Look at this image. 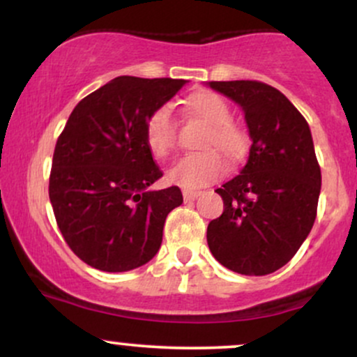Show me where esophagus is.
<instances>
[{
  "label": "esophagus",
  "mask_w": 357,
  "mask_h": 357,
  "mask_svg": "<svg viewBox=\"0 0 357 357\" xmlns=\"http://www.w3.org/2000/svg\"><path fill=\"white\" fill-rule=\"evenodd\" d=\"M199 195H202V191H191V190H184L183 191L184 202H192V199L198 198Z\"/></svg>",
  "instance_id": "esophagus-1"
}]
</instances>
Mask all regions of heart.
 I'll use <instances>...</instances> for the list:
<instances>
[{
  "label": "heart",
  "mask_w": 357,
  "mask_h": 357,
  "mask_svg": "<svg viewBox=\"0 0 357 357\" xmlns=\"http://www.w3.org/2000/svg\"><path fill=\"white\" fill-rule=\"evenodd\" d=\"M186 107L195 117L208 124L199 147L203 151L184 155L169 173V179L184 188H202L221 178L227 171L221 151L230 161L247 154L250 137L243 126L230 119L228 104L215 92H195L188 97ZM144 139L155 158L166 159L176 151V122L169 105L151 110L144 122Z\"/></svg>",
  "instance_id": "heart-1"
}]
</instances>
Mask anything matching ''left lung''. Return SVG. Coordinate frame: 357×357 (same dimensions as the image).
Here are the masks:
<instances>
[{"label":"left lung","mask_w":357,"mask_h":357,"mask_svg":"<svg viewBox=\"0 0 357 357\" xmlns=\"http://www.w3.org/2000/svg\"><path fill=\"white\" fill-rule=\"evenodd\" d=\"M210 87L243 109L253 142L240 174L216 190L223 213L208 225V247L233 272L267 275L296 255L317 216L321 166L309 124L264 82H210Z\"/></svg>","instance_id":"1"}]
</instances>
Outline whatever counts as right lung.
<instances>
[{
    "instance_id": "right-lung-1",
    "label": "right lung",
    "mask_w": 357,
    "mask_h": 357,
    "mask_svg": "<svg viewBox=\"0 0 357 357\" xmlns=\"http://www.w3.org/2000/svg\"><path fill=\"white\" fill-rule=\"evenodd\" d=\"M183 79L122 75L84 97L56 139L48 195L61 236L90 267L127 272L158 253L181 190L147 191L162 171L146 144L151 110Z\"/></svg>"
}]
</instances>
